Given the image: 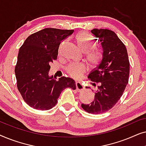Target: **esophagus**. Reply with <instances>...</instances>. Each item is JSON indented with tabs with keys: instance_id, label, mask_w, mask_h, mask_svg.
<instances>
[{
	"instance_id": "34e87169",
	"label": "esophagus",
	"mask_w": 146,
	"mask_h": 146,
	"mask_svg": "<svg viewBox=\"0 0 146 146\" xmlns=\"http://www.w3.org/2000/svg\"><path fill=\"white\" fill-rule=\"evenodd\" d=\"M76 90L78 92H80L84 90V86L82 84V83L79 82H76Z\"/></svg>"
}]
</instances>
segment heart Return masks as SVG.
I'll list each match as a JSON object with an SVG mask.
<instances>
[{
	"mask_svg": "<svg viewBox=\"0 0 146 146\" xmlns=\"http://www.w3.org/2000/svg\"><path fill=\"white\" fill-rule=\"evenodd\" d=\"M76 42L80 49L84 52H88L95 46V42L93 38L86 32L82 31L76 36ZM87 58L92 65H96L102 58L100 52L98 50H92L88 52ZM86 70V66L82 63H72L67 67V72L74 78H78Z\"/></svg>",
	"mask_w": 146,
	"mask_h": 146,
	"instance_id": "heart-1",
	"label": "heart"
}]
</instances>
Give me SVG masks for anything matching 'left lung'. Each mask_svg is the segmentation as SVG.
<instances>
[{"label": "left lung", "mask_w": 146, "mask_h": 146, "mask_svg": "<svg viewBox=\"0 0 146 146\" xmlns=\"http://www.w3.org/2000/svg\"><path fill=\"white\" fill-rule=\"evenodd\" d=\"M91 33L100 42L103 52L101 62L88 78L99 86L92 102L81 106L89 113L100 114L112 108L122 96L128 83L129 62L126 48L114 32L94 29Z\"/></svg>", "instance_id": "left-lung-1"}]
</instances>
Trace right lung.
<instances>
[{"instance_id": "add662e5", "label": "right lung", "mask_w": 146, "mask_h": 146, "mask_svg": "<svg viewBox=\"0 0 146 146\" xmlns=\"http://www.w3.org/2000/svg\"><path fill=\"white\" fill-rule=\"evenodd\" d=\"M73 33L47 28L30 35L20 48L15 66L17 88L29 106L48 110L56 104L63 90L76 89L73 79L63 76L56 81L48 74L60 44Z\"/></svg>"}]
</instances>
